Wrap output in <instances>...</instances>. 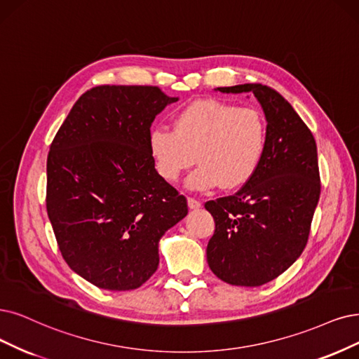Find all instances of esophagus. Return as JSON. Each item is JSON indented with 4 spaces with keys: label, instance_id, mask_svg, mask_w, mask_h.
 Segmentation results:
<instances>
[{
    "label": "esophagus",
    "instance_id": "1",
    "mask_svg": "<svg viewBox=\"0 0 359 359\" xmlns=\"http://www.w3.org/2000/svg\"><path fill=\"white\" fill-rule=\"evenodd\" d=\"M188 207L191 208V210H196V208H200L201 207V203L198 201V200H195V198H188Z\"/></svg>",
    "mask_w": 359,
    "mask_h": 359
}]
</instances>
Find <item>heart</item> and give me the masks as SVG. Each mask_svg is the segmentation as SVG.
I'll return each instance as SVG.
<instances>
[{"label": "heart", "mask_w": 359, "mask_h": 359, "mask_svg": "<svg viewBox=\"0 0 359 359\" xmlns=\"http://www.w3.org/2000/svg\"><path fill=\"white\" fill-rule=\"evenodd\" d=\"M266 144L268 123L260 111L217 99L191 103L177 114L172 130L155 128L149 135L164 180L176 182L195 159L200 163L187 182L194 191L243 187L257 171Z\"/></svg>", "instance_id": "obj_1"}]
</instances>
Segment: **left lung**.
I'll list each match as a JSON object with an SVG mask.
<instances>
[{
	"instance_id": "left-lung-1",
	"label": "left lung",
	"mask_w": 359,
	"mask_h": 359,
	"mask_svg": "<svg viewBox=\"0 0 359 359\" xmlns=\"http://www.w3.org/2000/svg\"><path fill=\"white\" fill-rule=\"evenodd\" d=\"M217 90L255 95L266 116L268 144L255 176L240 191L205 203L216 223L207 262L224 283L259 287L285 272L306 247L321 194L316 143L273 88L241 84Z\"/></svg>"
}]
</instances>
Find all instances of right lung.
I'll use <instances>...</instances> for the list:
<instances>
[{
	"label": "right lung",
	"instance_id": "1",
	"mask_svg": "<svg viewBox=\"0 0 359 359\" xmlns=\"http://www.w3.org/2000/svg\"><path fill=\"white\" fill-rule=\"evenodd\" d=\"M177 100L152 86L93 87L51 142L47 215L65 262L99 288L148 281L159 240L188 215L149 149L155 116Z\"/></svg>",
	"mask_w": 359,
	"mask_h": 359
}]
</instances>
